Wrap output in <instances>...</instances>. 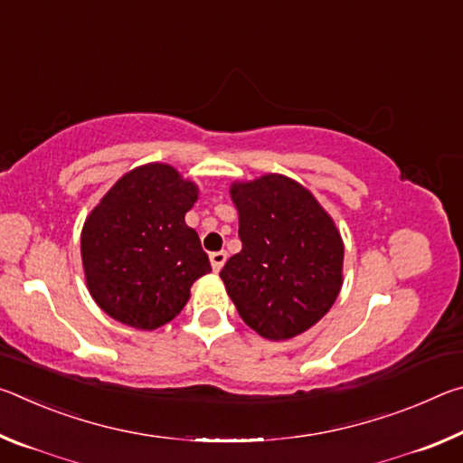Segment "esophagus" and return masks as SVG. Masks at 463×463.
I'll use <instances>...</instances> for the list:
<instances>
[{"instance_id":"1","label":"esophagus","mask_w":463,"mask_h":463,"mask_svg":"<svg viewBox=\"0 0 463 463\" xmlns=\"http://www.w3.org/2000/svg\"><path fill=\"white\" fill-rule=\"evenodd\" d=\"M210 263H213L214 271H221L222 265L226 263V250H216V253H210Z\"/></svg>"}]
</instances>
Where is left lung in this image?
<instances>
[{
    "instance_id": "left-lung-1",
    "label": "left lung",
    "mask_w": 463,
    "mask_h": 463,
    "mask_svg": "<svg viewBox=\"0 0 463 463\" xmlns=\"http://www.w3.org/2000/svg\"><path fill=\"white\" fill-rule=\"evenodd\" d=\"M242 249L221 279L245 325L288 341L323 318L343 286V239L308 187L281 174L232 182Z\"/></svg>"
}]
</instances>
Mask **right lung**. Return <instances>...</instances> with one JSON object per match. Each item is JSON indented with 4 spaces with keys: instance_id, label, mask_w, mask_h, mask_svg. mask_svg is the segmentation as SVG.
<instances>
[{
    "instance_id": "add662e5",
    "label": "right lung",
    "mask_w": 463,
    "mask_h": 463,
    "mask_svg": "<svg viewBox=\"0 0 463 463\" xmlns=\"http://www.w3.org/2000/svg\"><path fill=\"white\" fill-rule=\"evenodd\" d=\"M198 185L167 163H146L106 192L81 229L85 284L118 323L155 331L190 300L194 281L213 271L185 213Z\"/></svg>"
}]
</instances>
